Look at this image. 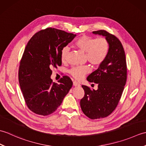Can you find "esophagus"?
<instances>
[{"mask_svg":"<svg viewBox=\"0 0 146 146\" xmlns=\"http://www.w3.org/2000/svg\"><path fill=\"white\" fill-rule=\"evenodd\" d=\"M73 86H80V83L78 82H76V81L73 82Z\"/></svg>","mask_w":146,"mask_h":146,"instance_id":"obj_1","label":"esophagus"}]
</instances>
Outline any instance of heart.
<instances>
[{
  "mask_svg": "<svg viewBox=\"0 0 146 146\" xmlns=\"http://www.w3.org/2000/svg\"><path fill=\"white\" fill-rule=\"evenodd\" d=\"M75 47L85 52L86 59L95 66L102 64L107 58L110 49V44L104 38H94L88 36L80 37L74 44ZM69 48L64 47L61 51V60L63 62L67 61ZM90 71L88 65H82L73 67L69 71L71 75L76 80H81Z\"/></svg>",
  "mask_w": 146,
  "mask_h": 146,
  "instance_id": "heart-1",
  "label": "heart"
}]
</instances>
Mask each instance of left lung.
<instances>
[{
  "instance_id": "left-lung-1",
  "label": "left lung",
  "mask_w": 146,
  "mask_h": 146,
  "mask_svg": "<svg viewBox=\"0 0 146 146\" xmlns=\"http://www.w3.org/2000/svg\"><path fill=\"white\" fill-rule=\"evenodd\" d=\"M93 33L104 36L109 42L110 49L104 63L86 78L97 83L98 89L82 85L85 95L80 106L86 116L98 119L109 115L119 104L127 80V64L124 49L116 36L105 30Z\"/></svg>"
}]
</instances>
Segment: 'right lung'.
Here are the masks:
<instances>
[{
  "label": "right lung",
  "instance_id": "add662e5",
  "mask_svg": "<svg viewBox=\"0 0 146 146\" xmlns=\"http://www.w3.org/2000/svg\"><path fill=\"white\" fill-rule=\"evenodd\" d=\"M75 36L48 27L36 33L27 42L20 62L19 82L27 106L34 113L43 116L53 113L72 86L68 76L58 83L50 77L52 68L61 65V49Z\"/></svg>",
  "mask_w": 146,
  "mask_h": 146
}]
</instances>
